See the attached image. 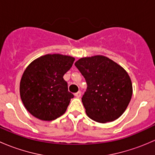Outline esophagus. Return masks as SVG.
<instances>
[{
    "instance_id": "34e87169",
    "label": "esophagus",
    "mask_w": 155,
    "mask_h": 155,
    "mask_svg": "<svg viewBox=\"0 0 155 155\" xmlns=\"http://www.w3.org/2000/svg\"><path fill=\"white\" fill-rule=\"evenodd\" d=\"M75 97H76L77 98H79L81 97V92L80 91H78L77 93H76L75 94Z\"/></svg>"
}]
</instances>
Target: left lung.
<instances>
[{
	"mask_svg": "<svg viewBox=\"0 0 155 155\" xmlns=\"http://www.w3.org/2000/svg\"><path fill=\"white\" fill-rule=\"evenodd\" d=\"M75 66L87 82L82 101L87 116L99 123L119 118L133 94L132 82L126 70L104 55L82 58Z\"/></svg>",
	"mask_w": 155,
	"mask_h": 155,
	"instance_id": "obj_1",
	"label": "left lung"
}]
</instances>
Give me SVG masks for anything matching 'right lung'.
Instances as JSON below:
<instances>
[{
  "label": "right lung",
  "instance_id": "add662e5",
  "mask_svg": "<svg viewBox=\"0 0 155 155\" xmlns=\"http://www.w3.org/2000/svg\"><path fill=\"white\" fill-rule=\"evenodd\" d=\"M75 58L47 54L33 61L20 81V97L25 107L35 118L52 121L66 112L73 94L68 91L63 76Z\"/></svg>",
  "mask_w": 155,
  "mask_h": 155
}]
</instances>
